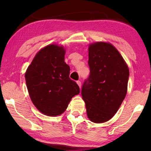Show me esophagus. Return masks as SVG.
<instances>
[{
	"label": "esophagus",
	"mask_w": 151,
	"mask_h": 151,
	"mask_svg": "<svg viewBox=\"0 0 151 151\" xmlns=\"http://www.w3.org/2000/svg\"><path fill=\"white\" fill-rule=\"evenodd\" d=\"M76 82H77L78 85L79 86V87H80V88H81V82H80V81H79V80H78V81H77Z\"/></svg>",
	"instance_id": "obj_1"
}]
</instances>
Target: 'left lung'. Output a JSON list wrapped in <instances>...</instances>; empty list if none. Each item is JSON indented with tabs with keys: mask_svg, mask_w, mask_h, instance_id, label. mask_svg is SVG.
<instances>
[{
	"mask_svg": "<svg viewBox=\"0 0 151 151\" xmlns=\"http://www.w3.org/2000/svg\"><path fill=\"white\" fill-rule=\"evenodd\" d=\"M90 75L82 87L86 114L93 122L112 118L127 93L129 67L111 43L97 42L88 47Z\"/></svg>",
	"mask_w": 151,
	"mask_h": 151,
	"instance_id": "obj_1",
	"label": "left lung"
}]
</instances>
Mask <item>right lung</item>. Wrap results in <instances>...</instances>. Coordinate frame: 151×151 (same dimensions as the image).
Instances as JSON below:
<instances>
[{
  "label": "right lung",
  "instance_id": "right-lung-1",
  "mask_svg": "<svg viewBox=\"0 0 151 151\" xmlns=\"http://www.w3.org/2000/svg\"><path fill=\"white\" fill-rule=\"evenodd\" d=\"M63 46L49 45L35 55L25 73L33 104L48 116L61 115L71 98L80 93L76 82L69 78L70 67L65 62Z\"/></svg>",
  "mask_w": 151,
  "mask_h": 151
}]
</instances>
